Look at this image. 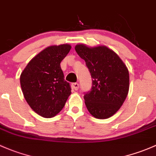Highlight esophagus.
<instances>
[{
  "label": "esophagus",
  "mask_w": 156,
  "mask_h": 156,
  "mask_svg": "<svg viewBox=\"0 0 156 156\" xmlns=\"http://www.w3.org/2000/svg\"><path fill=\"white\" fill-rule=\"evenodd\" d=\"M72 87L75 90H78V88H79V84L78 83H72Z\"/></svg>",
  "instance_id": "34e87169"
}]
</instances>
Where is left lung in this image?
Wrapping results in <instances>:
<instances>
[{
  "mask_svg": "<svg viewBox=\"0 0 156 156\" xmlns=\"http://www.w3.org/2000/svg\"><path fill=\"white\" fill-rule=\"evenodd\" d=\"M75 51L86 62L93 78L83 99L89 112L98 119L114 115L123 104L129 88V74L119 56L106 46L77 45Z\"/></svg>",
  "mask_w": 156,
  "mask_h": 156,
  "instance_id": "left-lung-1",
  "label": "left lung"
}]
</instances>
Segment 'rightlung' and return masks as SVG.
I'll use <instances>...</instances> for the list:
<instances>
[{"label":"right lung","instance_id":"right-lung-1","mask_svg":"<svg viewBox=\"0 0 156 156\" xmlns=\"http://www.w3.org/2000/svg\"><path fill=\"white\" fill-rule=\"evenodd\" d=\"M70 49L71 46L67 44L49 46L34 57L21 74L24 99L42 117L57 115L71 94V87L65 81L60 67Z\"/></svg>","mask_w":156,"mask_h":156}]
</instances>
